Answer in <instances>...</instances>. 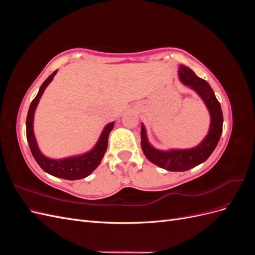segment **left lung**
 <instances>
[{
  "label": "left lung",
  "instance_id": "8db88e82",
  "mask_svg": "<svg viewBox=\"0 0 255 255\" xmlns=\"http://www.w3.org/2000/svg\"><path fill=\"white\" fill-rule=\"evenodd\" d=\"M179 75L182 83L197 91L202 98L211 114L210 132L203 141L196 148L187 150H171L168 152L159 151L150 145L146 139L144 127L141 126V149L150 161L169 171H186L210 157L217 145L222 133L223 116L220 103L215 97L213 89L206 81L198 78L191 69L180 66Z\"/></svg>",
  "mask_w": 255,
  "mask_h": 255
}]
</instances>
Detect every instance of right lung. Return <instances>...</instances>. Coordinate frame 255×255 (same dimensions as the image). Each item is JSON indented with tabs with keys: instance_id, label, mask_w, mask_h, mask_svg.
<instances>
[{
	"instance_id": "1",
	"label": "right lung",
	"mask_w": 255,
	"mask_h": 255,
	"mask_svg": "<svg viewBox=\"0 0 255 255\" xmlns=\"http://www.w3.org/2000/svg\"><path fill=\"white\" fill-rule=\"evenodd\" d=\"M56 72L57 70L54 71L49 78L43 82L38 95L35 97L32 103H30L26 117V138L30 152H32L34 158L36 159L38 165H39L45 172H48L54 176L61 177V179L65 180H80L83 179V177L88 176L99 166V164L101 163L107 149L109 135L114 128V122L105 127L95 148L86 154L65 159H51L42 155V153L38 149V145L36 143V139L34 136V113L45 87H47L49 83L53 80Z\"/></svg>"
}]
</instances>
